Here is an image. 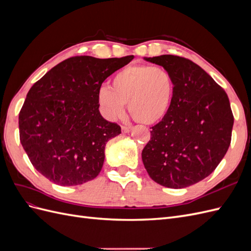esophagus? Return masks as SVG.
I'll return each mask as SVG.
<instances>
[{"instance_id": "obj_1", "label": "esophagus", "mask_w": 251, "mask_h": 251, "mask_svg": "<svg viewBox=\"0 0 251 251\" xmlns=\"http://www.w3.org/2000/svg\"><path fill=\"white\" fill-rule=\"evenodd\" d=\"M133 128V126L131 125L128 126H121V131H123V133H128Z\"/></svg>"}]
</instances>
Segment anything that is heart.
I'll use <instances>...</instances> for the list:
<instances>
[{
    "label": "heart",
    "instance_id": "heart-1",
    "mask_svg": "<svg viewBox=\"0 0 251 251\" xmlns=\"http://www.w3.org/2000/svg\"><path fill=\"white\" fill-rule=\"evenodd\" d=\"M175 96V79L163 67L132 65L117 72L109 87H101L97 100L105 116L121 117L127 103L132 117L144 125L162 120L170 112Z\"/></svg>",
    "mask_w": 251,
    "mask_h": 251
}]
</instances>
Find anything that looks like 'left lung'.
<instances>
[{"label": "left lung", "mask_w": 251, "mask_h": 251, "mask_svg": "<svg viewBox=\"0 0 251 251\" xmlns=\"http://www.w3.org/2000/svg\"><path fill=\"white\" fill-rule=\"evenodd\" d=\"M146 59L172 73L175 96L168 115L151 126L141 154L144 168L162 186H191L216 170L230 146L228 96L191 59L171 54Z\"/></svg>", "instance_id": "1"}]
</instances>
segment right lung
<instances>
[{
    "instance_id": "add662e5",
    "label": "right lung",
    "mask_w": 251,
    "mask_h": 251,
    "mask_svg": "<svg viewBox=\"0 0 251 251\" xmlns=\"http://www.w3.org/2000/svg\"><path fill=\"white\" fill-rule=\"evenodd\" d=\"M133 58L73 56L29 90L19 114L20 140L44 177L57 185L74 186L100 173L105 143L121 127L100 115L98 91L105 78Z\"/></svg>"
}]
</instances>
